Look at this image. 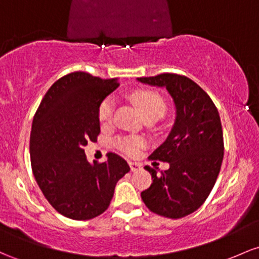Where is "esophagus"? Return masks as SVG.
<instances>
[{
    "label": "esophagus",
    "instance_id": "esophagus-1",
    "mask_svg": "<svg viewBox=\"0 0 259 259\" xmlns=\"http://www.w3.org/2000/svg\"><path fill=\"white\" fill-rule=\"evenodd\" d=\"M129 166H130V171H132V172L140 171V169H141V164L136 163V162H129Z\"/></svg>",
    "mask_w": 259,
    "mask_h": 259
}]
</instances>
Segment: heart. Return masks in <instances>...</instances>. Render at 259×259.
Wrapping results in <instances>:
<instances>
[{
	"mask_svg": "<svg viewBox=\"0 0 259 259\" xmlns=\"http://www.w3.org/2000/svg\"><path fill=\"white\" fill-rule=\"evenodd\" d=\"M132 99L141 110L146 118H160L166 112L164 99L157 92L149 90L136 91L132 95ZM114 112V101L112 98H106L102 101L98 107V119L102 124H108L113 118ZM115 146L119 151L127 156H136L145 146V140L139 136H123L115 140Z\"/></svg>",
	"mask_w": 259,
	"mask_h": 259,
	"instance_id": "heart-1",
	"label": "heart"
}]
</instances>
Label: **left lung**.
Here are the masks:
<instances>
[{"mask_svg": "<svg viewBox=\"0 0 259 259\" xmlns=\"http://www.w3.org/2000/svg\"><path fill=\"white\" fill-rule=\"evenodd\" d=\"M138 81L166 88L176 106L171 133L149 157L168 162L169 168L157 175L146 166L153 181L141 192V199L155 214L184 218L203 205L220 172L224 158L220 115L208 93L186 76L161 73Z\"/></svg>", "mask_w": 259, "mask_h": 259, "instance_id": "1", "label": "left lung"}]
</instances>
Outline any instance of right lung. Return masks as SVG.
Instances as JSON below:
<instances>
[{"mask_svg": "<svg viewBox=\"0 0 259 259\" xmlns=\"http://www.w3.org/2000/svg\"><path fill=\"white\" fill-rule=\"evenodd\" d=\"M119 86L87 72L59 78L41 99L30 133V162L39 188L54 209L72 220H90L109 206L116 182L130 171L116 153L90 163L83 147L101 133L98 107Z\"/></svg>", "mask_w": 259, "mask_h": 259, "instance_id": "right-lung-1", "label": "right lung"}]
</instances>
